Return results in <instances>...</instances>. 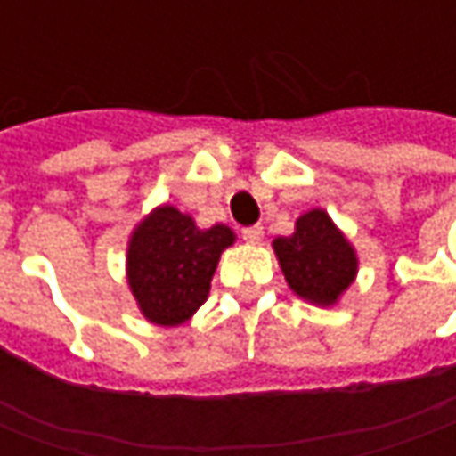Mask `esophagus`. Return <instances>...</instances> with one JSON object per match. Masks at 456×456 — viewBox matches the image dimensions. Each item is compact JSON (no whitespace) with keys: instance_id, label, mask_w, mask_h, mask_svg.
I'll list each match as a JSON object with an SVG mask.
<instances>
[{"instance_id":"1","label":"esophagus","mask_w":456,"mask_h":456,"mask_svg":"<svg viewBox=\"0 0 456 456\" xmlns=\"http://www.w3.org/2000/svg\"><path fill=\"white\" fill-rule=\"evenodd\" d=\"M241 239L248 241V244H258L264 239V227L261 224H254V227H244L241 229Z\"/></svg>"}]
</instances>
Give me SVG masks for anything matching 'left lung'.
I'll return each mask as SVG.
<instances>
[{"mask_svg": "<svg viewBox=\"0 0 456 456\" xmlns=\"http://www.w3.org/2000/svg\"><path fill=\"white\" fill-rule=\"evenodd\" d=\"M288 286L315 305H335L356 276V254L322 209L296 222L293 237L273 241Z\"/></svg>", "mask_w": 456, "mask_h": 456, "instance_id": "8db88e82", "label": "left lung"}]
</instances>
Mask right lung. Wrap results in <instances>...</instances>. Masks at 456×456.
I'll return each instance as SVG.
<instances>
[{
    "label": "right lung",
    "instance_id": "obj_1",
    "mask_svg": "<svg viewBox=\"0 0 456 456\" xmlns=\"http://www.w3.org/2000/svg\"><path fill=\"white\" fill-rule=\"evenodd\" d=\"M234 244L224 224L198 229L170 205L153 209L131 234L126 271L131 293L151 322L175 327L192 317L209 293L219 254Z\"/></svg>",
    "mask_w": 456,
    "mask_h": 456
}]
</instances>
